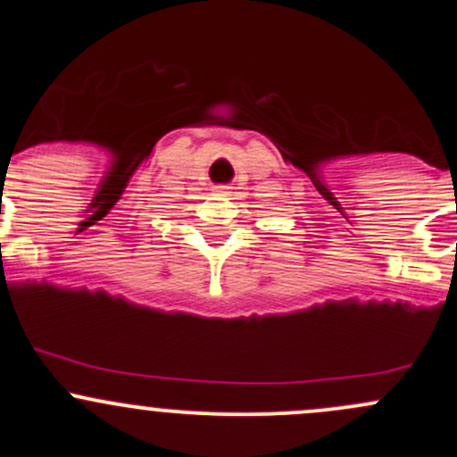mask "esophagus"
<instances>
[{
	"label": "esophagus",
	"mask_w": 457,
	"mask_h": 457,
	"mask_svg": "<svg viewBox=\"0 0 457 457\" xmlns=\"http://www.w3.org/2000/svg\"><path fill=\"white\" fill-rule=\"evenodd\" d=\"M214 192H216V195H219V196H229V187H228V186H219Z\"/></svg>",
	"instance_id": "esophagus-1"
}]
</instances>
